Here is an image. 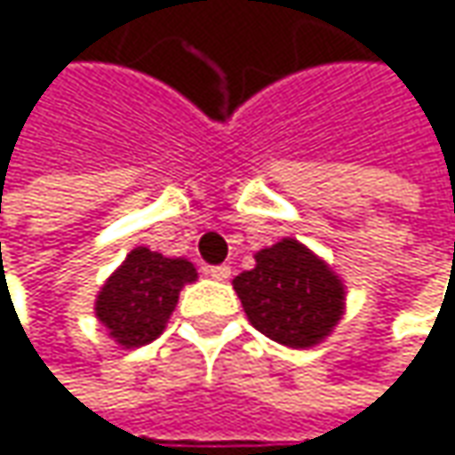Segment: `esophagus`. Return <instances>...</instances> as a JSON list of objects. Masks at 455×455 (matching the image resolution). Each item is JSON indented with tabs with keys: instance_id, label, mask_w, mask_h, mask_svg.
Returning a JSON list of instances; mask_svg holds the SVG:
<instances>
[{
	"instance_id": "1",
	"label": "esophagus",
	"mask_w": 455,
	"mask_h": 455,
	"mask_svg": "<svg viewBox=\"0 0 455 455\" xmlns=\"http://www.w3.org/2000/svg\"><path fill=\"white\" fill-rule=\"evenodd\" d=\"M205 274H208L211 279H216V282H227L228 276H231V268H228L227 263H221V266H208Z\"/></svg>"
}]
</instances>
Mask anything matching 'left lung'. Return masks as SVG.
Masks as SVG:
<instances>
[{
    "label": "left lung",
    "instance_id": "1",
    "mask_svg": "<svg viewBox=\"0 0 455 455\" xmlns=\"http://www.w3.org/2000/svg\"><path fill=\"white\" fill-rule=\"evenodd\" d=\"M250 323L287 347L321 342L342 316L345 287L298 239H282L255 255V268L234 279Z\"/></svg>",
    "mask_w": 455,
    "mask_h": 455
}]
</instances>
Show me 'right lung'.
<instances>
[{"instance_id": "1", "label": "right lung", "mask_w": 455, "mask_h": 455, "mask_svg": "<svg viewBox=\"0 0 455 455\" xmlns=\"http://www.w3.org/2000/svg\"><path fill=\"white\" fill-rule=\"evenodd\" d=\"M195 279L197 271L189 260L137 247L105 282L97 298V318L118 345H147L165 329L181 287Z\"/></svg>"}]
</instances>
